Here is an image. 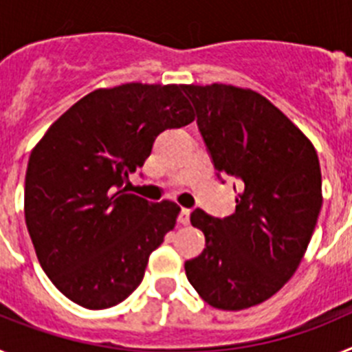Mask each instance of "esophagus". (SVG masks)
Returning a JSON list of instances; mask_svg holds the SVG:
<instances>
[{
    "instance_id": "34e87169",
    "label": "esophagus",
    "mask_w": 352,
    "mask_h": 352,
    "mask_svg": "<svg viewBox=\"0 0 352 352\" xmlns=\"http://www.w3.org/2000/svg\"><path fill=\"white\" fill-rule=\"evenodd\" d=\"M178 220H179V223L186 226V223L190 222V210H188V208H182V211H179Z\"/></svg>"
}]
</instances>
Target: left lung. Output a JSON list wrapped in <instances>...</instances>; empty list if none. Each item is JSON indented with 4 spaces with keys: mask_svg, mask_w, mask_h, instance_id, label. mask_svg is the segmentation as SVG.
<instances>
[{
    "mask_svg": "<svg viewBox=\"0 0 352 352\" xmlns=\"http://www.w3.org/2000/svg\"><path fill=\"white\" fill-rule=\"evenodd\" d=\"M183 91L219 178L227 173L241 188L231 217L192 211L206 248L185 263L186 278L214 309H248L280 291L303 259L322 206L319 158L259 93L227 84H188Z\"/></svg>",
    "mask_w": 352,
    "mask_h": 352,
    "instance_id": "8db88e82",
    "label": "left lung"
}]
</instances>
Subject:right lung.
Masks as SVG:
<instances>
[{"mask_svg": "<svg viewBox=\"0 0 352 352\" xmlns=\"http://www.w3.org/2000/svg\"><path fill=\"white\" fill-rule=\"evenodd\" d=\"M178 84L129 82L72 105L31 151L24 217L45 275L84 309L114 307L144 276L179 206L126 194L166 129L194 121Z\"/></svg>", "mask_w": 352, "mask_h": 352, "instance_id": "right-lung-1", "label": "right lung"}]
</instances>
